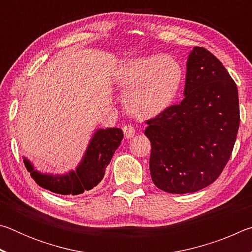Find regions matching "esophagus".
<instances>
[{
	"label": "esophagus",
	"mask_w": 252,
	"mask_h": 252,
	"mask_svg": "<svg viewBox=\"0 0 252 252\" xmlns=\"http://www.w3.org/2000/svg\"><path fill=\"white\" fill-rule=\"evenodd\" d=\"M123 133L126 139H131L135 135V127L131 125H127L123 126Z\"/></svg>",
	"instance_id": "34e87169"
}]
</instances>
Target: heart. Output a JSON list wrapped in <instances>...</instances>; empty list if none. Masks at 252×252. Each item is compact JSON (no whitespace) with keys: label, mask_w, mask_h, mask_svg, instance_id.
<instances>
[{"label":"heart","mask_w":252,"mask_h":252,"mask_svg":"<svg viewBox=\"0 0 252 252\" xmlns=\"http://www.w3.org/2000/svg\"><path fill=\"white\" fill-rule=\"evenodd\" d=\"M114 80L125 91L127 110L135 116H146L160 112L173 101L182 81V69L169 55L136 57L118 66Z\"/></svg>","instance_id":"obj_1"}]
</instances>
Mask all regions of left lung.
I'll return each mask as SVG.
<instances>
[{
  "instance_id": "left-lung-1",
  "label": "left lung",
  "mask_w": 252,
  "mask_h": 252,
  "mask_svg": "<svg viewBox=\"0 0 252 252\" xmlns=\"http://www.w3.org/2000/svg\"><path fill=\"white\" fill-rule=\"evenodd\" d=\"M185 99L147 121L150 173L159 189L190 193L211 185L231 157L240 123L238 89L218 59L194 46Z\"/></svg>"
}]
</instances>
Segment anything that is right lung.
<instances>
[{
  "instance_id": "1",
  "label": "right lung",
  "mask_w": 252,
  "mask_h": 252,
  "mask_svg": "<svg viewBox=\"0 0 252 252\" xmlns=\"http://www.w3.org/2000/svg\"><path fill=\"white\" fill-rule=\"evenodd\" d=\"M122 139L123 132L119 127L97 129L78 167L64 174L42 173L35 170L31 161L25 157L23 161L33 180L40 187L63 195L81 194L97 186L103 179L105 169Z\"/></svg>"
}]
</instances>
